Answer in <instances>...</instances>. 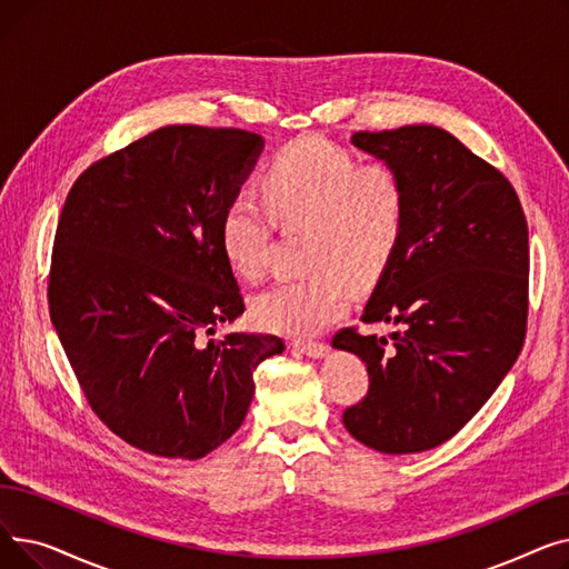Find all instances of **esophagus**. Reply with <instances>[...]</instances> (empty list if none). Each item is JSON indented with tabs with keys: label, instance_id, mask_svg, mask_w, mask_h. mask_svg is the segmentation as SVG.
Returning <instances> with one entry per match:
<instances>
[{
	"label": "esophagus",
	"instance_id": "34e87169",
	"mask_svg": "<svg viewBox=\"0 0 569 569\" xmlns=\"http://www.w3.org/2000/svg\"><path fill=\"white\" fill-rule=\"evenodd\" d=\"M292 348L300 350L302 355H309V357H322L327 352V346L320 341H295Z\"/></svg>",
	"mask_w": 569,
	"mask_h": 569
}]
</instances>
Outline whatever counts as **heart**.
Segmentation results:
<instances>
[{
    "label": "heart",
    "mask_w": 569,
    "mask_h": 569,
    "mask_svg": "<svg viewBox=\"0 0 569 569\" xmlns=\"http://www.w3.org/2000/svg\"><path fill=\"white\" fill-rule=\"evenodd\" d=\"M262 200L228 198L221 251L239 279L264 272L274 223L307 228L305 260L313 272L281 279L253 297V320L269 332L311 337L346 316L352 279L369 281L392 260L408 219V184L387 161L360 163L348 149L305 136L272 157L260 177Z\"/></svg>",
    "instance_id": "b5f03b06"
}]
</instances>
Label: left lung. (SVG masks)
Wrapping results in <instances>:
<instances>
[{
	"label": "left lung",
	"mask_w": 569,
	"mask_h": 569,
	"mask_svg": "<svg viewBox=\"0 0 569 569\" xmlns=\"http://www.w3.org/2000/svg\"><path fill=\"white\" fill-rule=\"evenodd\" d=\"M352 144L399 168L408 219L362 322H395V343L343 327L369 390L343 410L352 438L382 455L431 450L459 433L517 362L528 322V223L498 168L438 127L357 131Z\"/></svg>",
	"instance_id": "8db88e82"
}]
</instances>
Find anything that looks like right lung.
<instances>
[{
    "label": "right lung",
    "mask_w": 569,
    "mask_h": 569,
    "mask_svg": "<svg viewBox=\"0 0 569 569\" xmlns=\"http://www.w3.org/2000/svg\"><path fill=\"white\" fill-rule=\"evenodd\" d=\"M258 133L174 124L94 161L59 214L48 307L80 390L124 442L202 459L242 427L274 335L214 327L244 313L221 251L223 207Z\"/></svg>",
    "instance_id": "right-lung-1"
}]
</instances>
